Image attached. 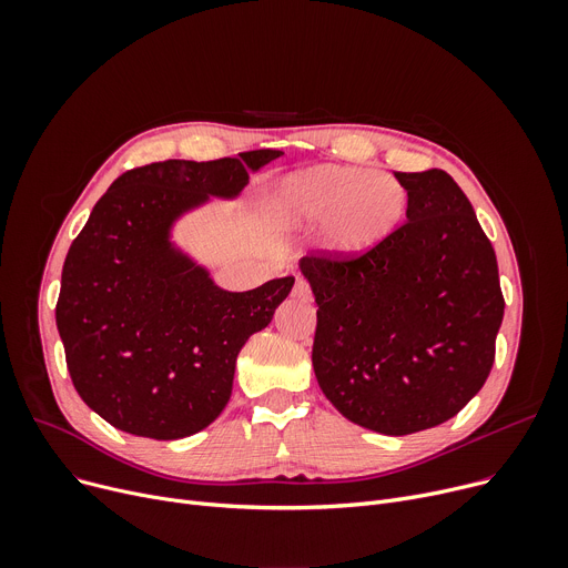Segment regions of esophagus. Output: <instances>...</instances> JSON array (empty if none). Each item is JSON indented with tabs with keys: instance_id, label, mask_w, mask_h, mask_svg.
Wrapping results in <instances>:
<instances>
[{
	"instance_id": "esophagus-1",
	"label": "esophagus",
	"mask_w": 568,
	"mask_h": 568,
	"mask_svg": "<svg viewBox=\"0 0 568 568\" xmlns=\"http://www.w3.org/2000/svg\"><path fill=\"white\" fill-rule=\"evenodd\" d=\"M292 294L296 296V300H302V302H308L311 296H313V292H311V285H308L304 278H296Z\"/></svg>"
}]
</instances>
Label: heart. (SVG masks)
Wrapping results in <instances>:
<instances>
[{
  "instance_id": "b5f03b06",
  "label": "heart",
  "mask_w": 568,
  "mask_h": 568,
  "mask_svg": "<svg viewBox=\"0 0 568 568\" xmlns=\"http://www.w3.org/2000/svg\"><path fill=\"white\" fill-rule=\"evenodd\" d=\"M287 227L322 223V248L341 260L368 255L398 232L409 195L396 176L356 165L322 163L285 176L274 191Z\"/></svg>"
}]
</instances>
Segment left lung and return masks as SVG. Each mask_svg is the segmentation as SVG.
I'll list each match as a JSON object with an SVG mask.
<instances>
[{"mask_svg": "<svg viewBox=\"0 0 568 568\" xmlns=\"http://www.w3.org/2000/svg\"><path fill=\"white\" fill-rule=\"evenodd\" d=\"M407 223L368 255L302 257L322 394L356 426L409 435L456 416L484 386L504 317L497 257L444 170L394 172Z\"/></svg>", "mask_w": 568, "mask_h": 568, "instance_id": "8db88e82", "label": "left lung"}]
</instances>
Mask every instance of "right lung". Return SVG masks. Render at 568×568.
Returning <instances> with one entry per match:
<instances>
[{"label": "right lung", "instance_id": "1", "mask_svg": "<svg viewBox=\"0 0 568 568\" xmlns=\"http://www.w3.org/2000/svg\"><path fill=\"white\" fill-rule=\"evenodd\" d=\"M283 156L161 161L124 172L73 239L54 308L80 398L124 433L182 439L225 409L236 354L272 322L294 276L227 292L172 242L174 223L234 200Z\"/></svg>", "mask_w": 568, "mask_h": 568}]
</instances>
